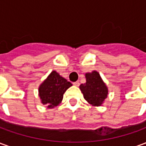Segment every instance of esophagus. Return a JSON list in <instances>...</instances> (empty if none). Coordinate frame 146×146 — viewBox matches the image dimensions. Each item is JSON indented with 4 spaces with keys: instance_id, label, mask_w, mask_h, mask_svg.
<instances>
[{
    "instance_id": "esophagus-1",
    "label": "esophagus",
    "mask_w": 146,
    "mask_h": 146,
    "mask_svg": "<svg viewBox=\"0 0 146 146\" xmlns=\"http://www.w3.org/2000/svg\"><path fill=\"white\" fill-rule=\"evenodd\" d=\"M73 85L76 86V87H78L80 85V83L78 81H76V82H74L73 83Z\"/></svg>"
}]
</instances>
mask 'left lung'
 Returning <instances> with one entry per match:
<instances>
[{
    "label": "left lung",
    "mask_w": 146,
    "mask_h": 146,
    "mask_svg": "<svg viewBox=\"0 0 146 146\" xmlns=\"http://www.w3.org/2000/svg\"><path fill=\"white\" fill-rule=\"evenodd\" d=\"M86 83L80 85L84 98L89 104L99 106L107 98L108 88L97 71L85 74Z\"/></svg>",
    "instance_id": "8db88e82"
}]
</instances>
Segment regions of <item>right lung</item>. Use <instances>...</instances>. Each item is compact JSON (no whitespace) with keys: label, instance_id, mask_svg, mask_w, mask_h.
Listing matches in <instances>:
<instances>
[{"label":"right lung","instance_id":"add662e5","mask_svg":"<svg viewBox=\"0 0 146 146\" xmlns=\"http://www.w3.org/2000/svg\"><path fill=\"white\" fill-rule=\"evenodd\" d=\"M72 84L61 76L56 71H52L39 87V97L41 103L48 108H54L61 103L64 93Z\"/></svg>","mask_w":146,"mask_h":146}]
</instances>
